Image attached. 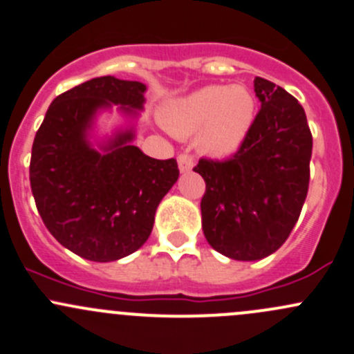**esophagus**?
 I'll list each match as a JSON object with an SVG mask.
<instances>
[{"label": "esophagus", "instance_id": "esophagus-1", "mask_svg": "<svg viewBox=\"0 0 354 354\" xmlns=\"http://www.w3.org/2000/svg\"><path fill=\"white\" fill-rule=\"evenodd\" d=\"M178 166H180L181 173H188L193 167V158L187 154V152H181V154L178 156Z\"/></svg>", "mask_w": 354, "mask_h": 354}]
</instances>
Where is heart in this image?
<instances>
[{
    "label": "heart",
    "instance_id": "heart-1",
    "mask_svg": "<svg viewBox=\"0 0 354 354\" xmlns=\"http://www.w3.org/2000/svg\"><path fill=\"white\" fill-rule=\"evenodd\" d=\"M256 102L245 86H205L169 105L162 115L176 136L198 132V147L210 156H229L239 149L252 127Z\"/></svg>",
    "mask_w": 354,
    "mask_h": 354
}]
</instances>
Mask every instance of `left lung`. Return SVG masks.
<instances>
[{
  "mask_svg": "<svg viewBox=\"0 0 354 354\" xmlns=\"http://www.w3.org/2000/svg\"><path fill=\"white\" fill-rule=\"evenodd\" d=\"M261 109L237 152L202 158V227L208 244L237 261L273 254L302 212L310 180L312 133L297 98L265 77L254 80Z\"/></svg>",
  "mask_w": 354,
  "mask_h": 354,
  "instance_id": "8db88e82",
  "label": "left lung"
}]
</instances>
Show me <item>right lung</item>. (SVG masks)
Listing matches in <instances>:
<instances>
[{"instance_id":"right-lung-1","label":"right lung","mask_w":354,"mask_h":354,"mask_svg":"<svg viewBox=\"0 0 354 354\" xmlns=\"http://www.w3.org/2000/svg\"><path fill=\"white\" fill-rule=\"evenodd\" d=\"M139 81L102 76L50 103L37 130L30 187L44 224L64 248L96 263L132 254L151 236L156 208L180 176L176 159H154L120 132L102 152L88 144L95 113L111 103L142 109Z\"/></svg>"}]
</instances>
